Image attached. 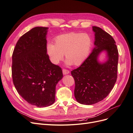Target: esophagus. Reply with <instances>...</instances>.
Masks as SVG:
<instances>
[{
	"mask_svg": "<svg viewBox=\"0 0 133 133\" xmlns=\"http://www.w3.org/2000/svg\"><path fill=\"white\" fill-rule=\"evenodd\" d=\"M63 73L64 75H66V74H68L69 73V71L67 70V69H63Z\"/></svg>",
	"mask_w": 133,
	"mask_h": 133,
	"instance_id": "esophagus-1",
	"label": "esophagus"
}]
</instances>
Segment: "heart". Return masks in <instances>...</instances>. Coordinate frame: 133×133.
<instances>
[{"label":"heart","instance_id":"heart-1","mask_svg":"<svg viewBox=\"0 0 133 133\" xmlns=\"http://www.w3.org/2000/svg\"><path fill=\"white\" fill-rule=\"evenodd\" d=\"M91 46L92 40L89 34L71 32L56 37L54 45H48L47 53L55 64L62 61L65 54L68 64L79 66L89 56Z\"/></svg>","mask_w":133,"mask_h":133}]
</instances>
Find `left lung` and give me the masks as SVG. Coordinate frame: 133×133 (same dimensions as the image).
<instances>
[{
    "label": "left lung",
    "instance_id": "obj_1",
    "mask_svg": "<svg viewBox=\"0 0 133 133\" xmlns=\"http://www.w3.org/2000/svg\"><path fill=\"white\" fill-rule=\"evenodd\" d=\"M92 30L95 47L82 65L71 71L75 81V98L84 105H92L106 98L117 79L119 55L114 39L99 27L92 26ZM104 50L108 60L101 64L97 57Z\"/></svg>",
    "mask_w": 133,
    "mask_h": 133
}]
</instances>
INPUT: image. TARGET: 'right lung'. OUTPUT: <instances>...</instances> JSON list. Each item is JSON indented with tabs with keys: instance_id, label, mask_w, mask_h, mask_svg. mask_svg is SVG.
I'll return each instance as SVG.
<instances>
[{
	"instance_id": "add662e5",
	"label": "right lung",
	"mask_w": 133,
	"mask_h": 133,
	"mask_svg": "<svg viewBox=\"0 0 133 133\" xmlns=\"http://www.w3.org/2000/svg\"><path fill=\"white\" fill-rule=\"evenodd\" d=\"M47 27H35L19 38L12 55L11 73L19 94L38 108L51 105L55 87L63 78L62 68L46 53Z\"/></svg>"
}]
</instances>
